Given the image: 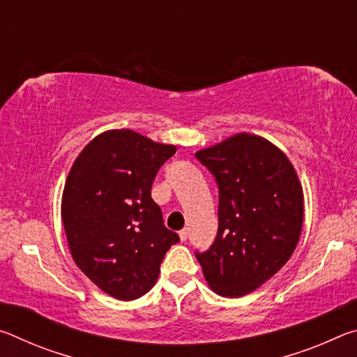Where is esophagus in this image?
Returning <instances> with one entry per match:
<instances>
[{"label":"esophagus","instance_id":"1","mask_svg":"<svg viewBox=\"0 0 357 357\" xmlns=\"http://www.w3.org/2000/svg\"><path fill=\"white\" fill-rule=\"evenodd\" d=\"M187 234H189V229L187 228H183L179 231V238H181V241H185L187 239Z\"/></svg>","mask_w":357,"mask_h":357}]
</instances>
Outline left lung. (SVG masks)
Here are the masks:
<instances>
[{
    "mask_svg": "<svg viewBox=\"0 0 357 357\" xmlns=\"http://www.w3.org/2000/svg\"><path fill=\"white\" fill-rule=\"evenodd\" d=\"M195 155L219 185L217 236L195 257L213 291L241 298L293 255L304 220L302 185L288 157L258 135L243 132Z\"/></svg>",
    "mask_w": 357,
    "mask_h": 357,
    "instance_id": "8db88e82",
    "label": "left lung"
}]
</instances>
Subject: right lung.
Wrapping results in <instances>:
<instances>
[{
  "label": "right lung",
  "instance_id": "right-lung-1",
  "mask_svg": "<svg viewBox=\"0 0 357 357\" xmlns=\"http://www.w3.org/2000/svg\"><path fill=\"white\" fill-rule=\"evenodd\" d=\"M174 153L130 129L107 130L83 148L66 179L61 217L72 258L113 298L146 294L179 243L151 198L157 172Z\"/></svg>",
  "mask_w": 357,
  "mask_h": 357
}]
</instances>
